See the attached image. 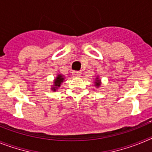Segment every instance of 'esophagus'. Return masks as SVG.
<instances>
[{
    "label": "esophagus",
    "instance_id": "1",
    "mask_svg": "<svg viewBox=\"0 0 152 152\" xmlns=\"http://www.w3.org/2000/svg\"><path fill=\"white\" fill-rule=\"evenodd\" d=\"M80 75H81V72H72V75H73V77H79Z\"/></svg>",
    "mask_w": 152,
    "mask_h": 152
}]
</instances>
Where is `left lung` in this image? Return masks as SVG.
Here are the masks:
<instances>
[{"mask_svg": "<svg viewBox=\"0 0 152 152\" xmlns=\"http://www.w3.org/2000/svg\"><path fill=\"white\" fill-rule=\"evenodd\" d=\"M94 83H95V86H96V87H97V88L100 86V80L98 78V77H96V80Z\"/></svg>", "mask_w": 152, "mask_h": 152, "instance_id": "left-lung-1", "label": "left lung"}]
</instances>
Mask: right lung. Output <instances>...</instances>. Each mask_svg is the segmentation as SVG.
I'll use <instances>...</instances> for the list:
<instances>
[{
  "instance_id": "right-lung-1",
  "label": "right lung",
  "mask_w": 152,
  "mask_h": 152,
  "mask_svg": "<svg viewBox=\"0 0 152 152\" xmlns=\"http://www.w3.org/2000/svg\"><path fill=\"white\" fill-rule=\"evenodd\" d=\"M64 80V77H63L62 75H58V76L56 77V78L54 80V84L52 87V91H56V90L58 88H60L61 83L63 82Z\"/></svg>"
}]
</instances>
